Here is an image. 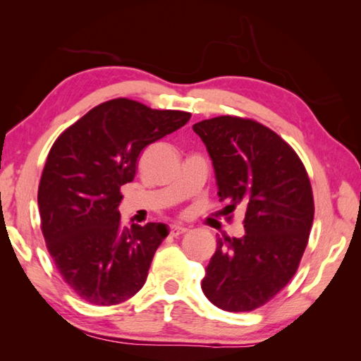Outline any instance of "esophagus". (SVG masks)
Masks as SVG:
<instances>
[{"instance_id": "34e87169", "label": "esophagus", "mask_w": 361, "mask_h": 361, "mask_svg": "<svg viewBox=\"0 0 361 361\" xmlns=\"http://www.w3.org/2000/svg\"><path fill=\"white\" fill-rule=\"evenodd\" d=\"M185 233H188L186 226H181V225H172L171 226V234L172 235H180V234H185Z\"/></svg>"}]
</instances>
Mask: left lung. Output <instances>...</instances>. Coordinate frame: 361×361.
Returning a JSON list of instances; mask_svg holds the SVG:
<instances>
[{
    "label": "left lung",
    "mask_w": 361,
    "mask_h": 361,
    "mask_svg": "<svg viewBox=\"0 0 361 361\" xmlns=\"http://www.w3.org/2000/svg\"><path fill=\"white\" fill-rule=\"evenodd\" d=\"M192 128L212 159L225 216L245 211V235L219 237L202 290L221 310H255L287 286L307 247L309 175L296 152L256 121L219 116Z\"/></svg>",
    "instance_id": "1"
}]
</instances>
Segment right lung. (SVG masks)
<instances>
[{
	"label": "right lung",
	"instance_id": "right-lung-1",
	"mask_svg": "<svg viewBox=\"0 0 361 361\" xmlns=\"http://www.w3.org/2000/svg\"><path fill=\"white\" fill-rule=\"evenodd\" d=\"M189 119L119 97L90 110L51 147L38 186L42 233L63 281L87 302L114 305L142 288L169 231L122 225L121 188L133 181L142 149Z\"/></svg>",
	"mask_w": 361,
	"mask_h": 361
}]
</instances>
